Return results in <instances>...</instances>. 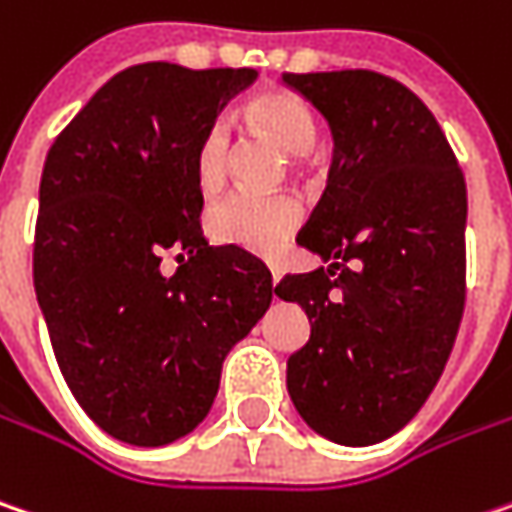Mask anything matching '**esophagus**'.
Segmentation results:
<instances>
[{"mask_svg": "<svg viewBox=\"0 0 512 512\" xmlns=\"http://www.w3.org/2000/svg\"><path fill=\"white\" fill-rule=\"evenodd\" d=\"M269 272H272V284H278V281H281V272H278V266H272V263H269Z\"/></svg>", "mask_w": 512, "mask_h": 512, "instance_id": "obj_1", "label": "esophagus"}]
</instances>
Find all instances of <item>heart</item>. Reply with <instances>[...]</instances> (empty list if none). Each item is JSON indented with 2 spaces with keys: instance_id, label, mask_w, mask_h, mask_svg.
Here are the masks:
<instances>
[{
  "instance_id": "heart-1",
  "label": "heart",
  "mask_w": 512,
  "mask_h": 512,
  "mask_svg": "<svg viewBox=\"0 0 512 512\" xmlns=\"http://www.w3.org/2000/svg\"><path fill=\"white\" fill-rule=\"evenodd\" d=\"M249 121L263 136L292 156H307L316 147V121L310 109L289 92H269L249 104ZM231 136L223 118L211 121L194 150V176L199 191L214 194L228 176ZM304 205L298 196H257L237 191L208 208V231L217 243L269 255L301 226Z\"/></svg>"
}]
</instances>
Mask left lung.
Wrapping results in <instances>:
<instances>
[{
  "instance_id": "obj_1",
  "label": "left lung",
  "mask_w": 512,
  "mask_h": 512,
  "mask_svg": "<svg viewBox=\"0 0 512 512\" xmlns=\"http://www.w3.org/2000/svg\"><path fill=\"white\" fill-rule=\"evenodd\" d=\"M284 83L333 133L327 191L298 234V246L333 263L275 286L310 318V342L286 362V388L313 432L371 446L423 408L455 345L464 173L429 106L403 83L365 69L286 72Z\"/></svg>"
}]
</instances>
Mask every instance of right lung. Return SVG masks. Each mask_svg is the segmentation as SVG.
<instances>
[{
	"instance_id": "right-lung-1",
	"label": "right lung",
	"mask_w": 512,
	"mask_h": 512,
	"mask_svg": "<svg viewBox=\"0 0 512 512\" xmlns=\"http://www.w3.org/2000/svg\"><path fill=\"white\" fill-rule=\"evenodd\" d=\"M255 69L130 66L54 138L40 179L34 289L80 408L133 446L205 420L228 350L272 304V272L208 246L194 176L199 136ZM170 251L180 260L161 272Z\"/></svg>"
}]
</instances>
